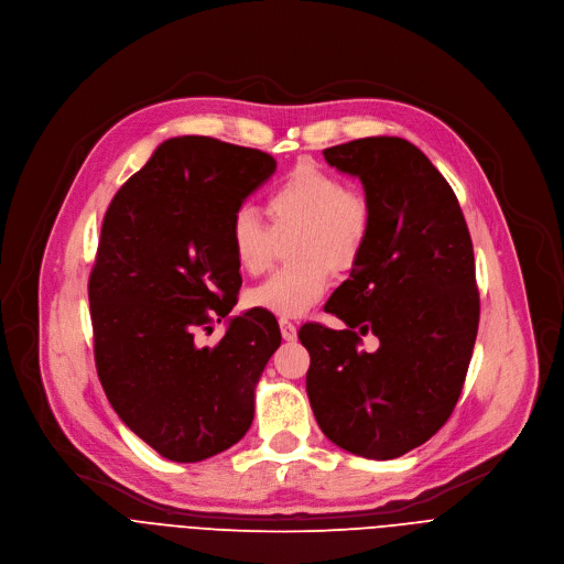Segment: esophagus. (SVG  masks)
<instances>
[{
	"instance_id": "34e87169",
	"label": "esophagus",
	"mask_w": 564,
	"mask_h": 564,
	"mask_svg": "<svg viewBox=\"0 0 564 564\" xmlns=\"http://www.w3.org/2000/svg\"><path fill=\"white\" fill-rule=\"evenodd\" d=\"M279 326H281V335H283V340H294L296 337V326L290 322V319H279Z\"/></svg>"
}]
</instances>
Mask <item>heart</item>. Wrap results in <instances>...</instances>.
<instances>
[{
    "mask_svg": "<svg viewBox=\"0 0 564 564\" xmlns=\"http://www.w3.org/2000/svg\"><path fill=\"white\" fill-rule=\"evenodd\" d=\"M272 227L253 208L240 206L229 219V245L247 274H262L274 258L276 236L299 231L292 268L274 272L251 294V306L276 317L308 313L330 285V268L349 270L371 234L369 202L317 165L302 163L268 197Z\"/></svg>",
    "mask_w": 564,
    "mask_h": 564,
    "instance_id": "heart-1",
    "label": "heart"
}]
</instances>
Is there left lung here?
<instances>
[{
  "instance_id": "left-lung-1",
  "label": "left lung",
  "mask_w": 564,
  "mask_h": 564,
  "mask_svg": "<svg viewBox=\"0 0 564 564\" xmlns=\"http://www.w3.org/2000/svg\"><path fill=\"white\" fill-rule=\"evenodd\" d=\"M322 154L360 176L371 234L324 306L347 328H299L306 390L333 444L390 460L433 437L463 392L480 317L471 236L452 185L412 142L360 138ZM365 334L380 337L373 355L359 351Z\"/></svg>"
}]
</instances>
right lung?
<instances>
[{
  "label": "right lung",
  "instance_id": "right-lung-1",
  "mask_svg": "<svg viewBox=\"0 0 564 564\" xmlns=\"http://www.w3.org/2000/svg\"><path fill=\"white\" fill-rule=\"evenodd\" d=\"M274 170L260 149L172 138L106 208L88 279L97 377L167 460H206L251 426L256 381L281 345L276 317L253 308L215 347L197 335L238 302L229 219Z\"/></svg>",
  "mask_w": 564,
  "mask_h": 564
}]
</instances>
